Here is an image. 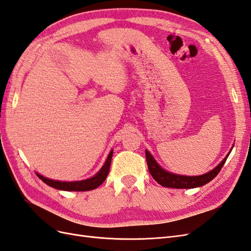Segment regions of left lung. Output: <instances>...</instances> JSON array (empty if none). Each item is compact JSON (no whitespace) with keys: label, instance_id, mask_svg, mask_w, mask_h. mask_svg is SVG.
<instances>
[{"label":"left lung","instance_id":"left-lung-1","mask_svg":"<svg viewBox=\"0 0 251 251\" xmlns=\"http://www.w3.org/2000/svg\"><path fill=\"white\" fill-rule=\"evenodd\" d=\"M232 148L228 151V154L226 155V157L214 170L209 171L206 174L200 175V176H183V175H177L165 171L158 164V162L155 160V158L151 156V154L148 150H146V157L150 174L160 185L164 187L173 188H195L205 185L217 176L219 172L221 171L222 166L224 165L226 159L228 158Z\"/></svg>","mask_w":251,"mask_h":251}]
</instances>
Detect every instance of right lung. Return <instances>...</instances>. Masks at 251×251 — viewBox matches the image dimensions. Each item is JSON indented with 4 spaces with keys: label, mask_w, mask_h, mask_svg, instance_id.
<instances>
[{
    "label": "right lung",
    "mask_w": 251,
    "mask_h": 251,
    "mask_svg": "<svg viewBox=\"0 0 251 251\" xmlns=\"http://www.w3.org/2000/svg\"><path fill=\"white\" fill-rule=\"evenodd\" d=\"M113 156V150H111L110 154L108 155L107 160H105L102 168L98 171L93 177L88 178L86 180H80V181H58V180H53L42 176V175L36 173V176L39 177L43 182H45L47 185L54 187L59 191H68V192H86V191H92L96 187L100 186L102 182L107 178L110 166H111V160Z\"/></svg>",
    "instance_id": "1"
}]
</instances>
